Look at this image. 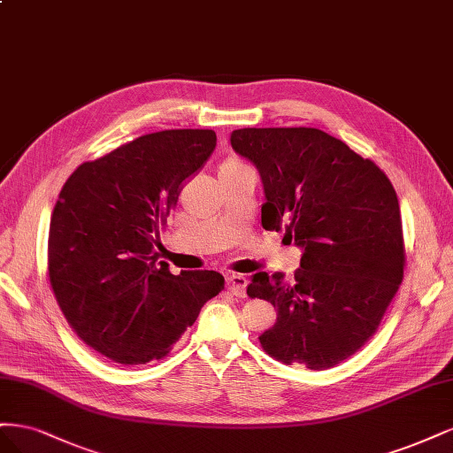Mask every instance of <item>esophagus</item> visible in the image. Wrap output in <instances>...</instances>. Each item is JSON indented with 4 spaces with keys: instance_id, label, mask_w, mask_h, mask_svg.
Instances as JSON below:
<instances>
[{
    "instance_id": "obj_1",
    "label": "esophagus",
    "mask_w": 453,
    "mask_h": 453,
    "mask_svg": "<svg viewBox=\"0 0 453 453\" xmlns=\"http://www.w3.org/2000/svg\"><path fill=\"white\" fill-rule=\"evenodd\" d=\"M246 276L237 274V273H231L226 276V288L229 289V294L237 296V297H244V291H246Z\"/></svg>"
}]
</instances>
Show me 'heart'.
<instances>
[{
    "label": "heart",
    "mask_w": 453,
    "mask_h": 453,
    "mask_svg": "<svg viewBox=\"0 0 453 453\" xmlns=\"http://www.w3.org/2000/svg\"><path fill=\"white\" fill-rule=\"evenodd\" d=\"M239 165H242V164L235 162V159H229V162H226L222 167H239Z\"/></svg>",
    "instance_id": "heart-1"
}]
</instances>
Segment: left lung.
<instances>
[{
  "label": "left lung",
  "instance_id": "1",
  "mask_svg": "<svg viewBox=\"0 0 453 453\" xmlns=\"http://www.w3.org/2000/svg\"><path fill=\"white\" fill-rule=\"evenodd\" d=\"M231 147L264 184L261 226L299 246L291 282L256 273L246 294L269 301L276 324L259 337L286 365L324 371L367 342L403 280L397 194L371 159L316 127H244Z\"/></svg>",
  "mask_w": 453,
  "mask_h": 453
}]
</instances>
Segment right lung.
<instances>
[{
	"instance_id": "add662e5",
	"label": "right lung",
	"mask_w": 453,
	"mask_h": 453,
	"mask_svg": "<svg viewBox=\"0 0 453 453\" xmlns=\"http://www.w3.org/2000/svg\"><path fill=\"white\" fill-rule=\"evenodd\" d=\"M216 147L212 129H165L86 162L50 218L49 276L79 337L122 365L162 359L224 288L216 271L171 274L157 261L159 227L182 182Z\"/></svg>"
}]
</instances>
